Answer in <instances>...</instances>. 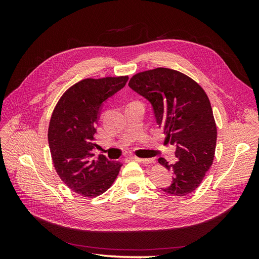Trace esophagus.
Returning <instances> with one entry per match:
<instances>
[{"label":"esophagus","instance_id":"34e87169","mask_svg":"<svg viewBox=\"0 0 259 259\" xmlns=\"http://www.w3.org/2000/svg\"><path fill=\"white\" fill-rule=\"evenodd\" d=\"M135 161H138L140 163L143 164H151V163H154V161L152 159H142V158H134Z\"/></svg>","mask_w":259,"mask_h":259}]
</instances>
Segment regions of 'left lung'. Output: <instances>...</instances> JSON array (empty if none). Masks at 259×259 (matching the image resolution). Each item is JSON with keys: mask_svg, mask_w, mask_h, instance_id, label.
Returning a JSON list of instances; mask_svg holds the SVG:
<instances>
[{"mask_svg": "<svg viewBox=\"0 0 259 259\" xmlns=\"http://www.w3.org/2000/svg\"><path fill=\"white\" fill-rule=\"evenodd\" d=\"M128 86L150 101L156 124L166 136L164 143L176 146V163L159 158L173 174V182L162 190L177 197L192 193L215 156L217 127L206 93L191 77L168 68L136 73Z\"/></svg>", "mask_w": 259, "mask_h": 259, "instance_id": "obj_1", "label": "left lung"}]
</instances>
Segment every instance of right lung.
Here are the masks:
<instances>
[{"label":"right lung","mask_w":259,"mask_h":259,"mask_svg":"<svg viewBox=\"0 0 259 259\" xmlns=\"http://www.w3.org/2000/svg\"><path fill=\"white\" fill-rule=\"evenodd\" d=\"M127 80V75L84 79L62 94L54 108L49 126L54 167L65 185L82 197L106 192L123 165L103 154L93 159L92 150L97 146L94 136L101 106Z\"/></svg>","instance_id":"obj_1"}]
</instances>
